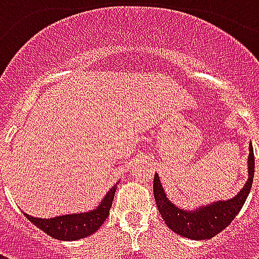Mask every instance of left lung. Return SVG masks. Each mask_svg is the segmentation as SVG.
<instances>
[{"label":"left lung","instance_id":"1","mask_svg":"<svg viewBox=\"0 0 259 259\" xmlns=\"http://www.w3.org/2000/svg\"><path fill=\"white\" fill-rule=\"evenodd\" d=\"M248 150H250L248 161H247L248 179L243 186V189L234 195L233 198L213 201L211 204L200 205L193 209H183L175 205L166 197L159 176L155 174L154 197H155L158 211L166 223V226L179 236L191 240L212 239L213 236L221 233L223 229L228 228L236 215L239 213L240 209L243 208L252 187L255 159H254V150H252L251 143Z\"/></svg>","mask_w":259,"mask_h":259}]
</instances>
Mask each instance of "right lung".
I'll use <instances>...</instances> for the list:
<instances>
[{"instance_id":"obj_1","label":"right lung","mask_w":259,"mask_h":259,"mask_svg":"<svg viewBox=\"0 0 259 259\" xmlns=\"http://www.w3.org/2000/svg\"><path fill=\"white\" fill-rule=\"evenodd\" d=\"M119 183V182H118ZM118 183L112 186L105 197L97 208L87 212L79 213H66L54 218H34L25 213V217L30 221L34 226L41 229L44 233L51 236L54 239L62 240V241H74V240L84 239L87 236L96 233L105 219L109 215V209L112 205L115 191Z\"/></svg>"}]
</instances>
